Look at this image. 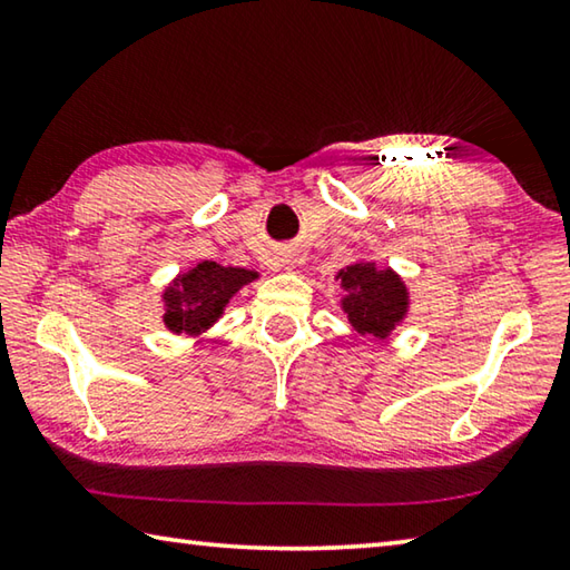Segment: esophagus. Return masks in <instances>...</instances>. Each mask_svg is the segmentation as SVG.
Instances as JSON below:
<instances>
[{
  "instance_id": "obj_1",
  "label": "esophagus",
  "mask_w": 570,
  "mask_h": 570,
  "mask_svg": "<svg viewBox=\"0 0 570 570\" xmlns=\"http://www.w3.org/2000/svg\"><path fill=\"white\" fill-rule=\"evenodd\" d=\"M278 262H282L284 268H292V258H288V256H282V258H278Z\"/></svg>"
}]
</instances>
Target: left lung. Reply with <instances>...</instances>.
I'll return each instance as SVG.
<instances>
[{
	"label": "left lung",
	"instance_id": "left-lung-1",
	"mask_svg": "<svg viewBox=\"0 0 570 570\" xmlns=\"http://www.w3.org/2000/svg\"><path fill=\"white\" fill-rule=\"evenodd\" d=\"M336 278L342 282V308L346 320L362 336L387 340L394 326L407 316L410 294L392 268H380L374 262H356L344 266Z\"/></svg>",
	"mask_w": 570,
	"mask_h": 570
}]
</instances>
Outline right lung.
<instances>
[{
	"label": "right lung",
	"mask_w": 570,
	"mask_h": 570,
	"mask_svg": "<svg viewBox=\"0 0 570 570\" xmlns=\"http://www.w3.org/2000/svg\"><path fill=\"white\" fill-rule=\"evenodd\" d=\"M258 278L256 272L238 266L200 262L186 274H178L163 292V324L173 334L200 336L224 314L230 298Z\"/></svg>",
	"instance_id": "1"
}]
</instances>
